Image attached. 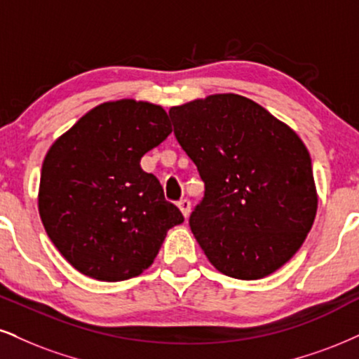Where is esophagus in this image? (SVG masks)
<instances>
[{"mask_svg": "<svg viewBox=\"0 0 359 359\" xmlns=\"http://www.w3.org/2000/svg\"><path fill=\"white\" fill-rule=\"evenodd\" d=\"M178 208L181 210V213H183L184 218H188L189 211H191V203H189V200H181V201H178Z\"/></svg>", "mask_w": 359, "mask_h": 359, "instance_id": "esophagus-1", "label": "esophagus"}]
</instances>
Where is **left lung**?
I'll list each match as a JSON object with an SVG mask.
<instances>
[{"mask_svg":"<svg viewBox=\"0 0 359 359\" xmlns=\"http://www.w3.org/2000/svg\"><path fill=\"white\" fill-rule=\"evenodd\" d=\"M170 118L205 181L189 226L210 263L236 280L281 268L306 240L318 208L311 158L299 136L233 93L172 106Z\"/></svg>","mask_w":359,"mask_h":359,"instance_id":"1","label":"left lung"}]
</instances>
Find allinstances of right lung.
Listing matches in <instances>:
<instances>
[{
    "mask_svg": "<svg viewBox=\"0 0 359 359\" xmlns=\"http://www.w3.org/2000/svg\"><path fill=\"white\" fill-rule=\"evenodd\" d=\"M171 133L161 106L108 101L60 136L41 168L38 210L53 245L79 273L125 281L153 264L168 229L184 221L141 170Z\"/></svg>",
    "mask_w": 359,
    "mask_h": 359,
    "instance_id": "add662e5",
    "label": "right lung"
}]
</instances>
